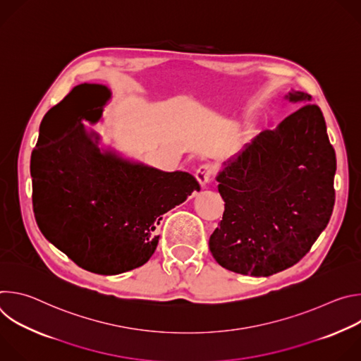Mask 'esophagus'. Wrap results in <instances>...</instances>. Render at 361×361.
Instances as JSON below:
<instances>
[{
    "mask_svg": "<svg viewBox=\"0 0 361 361\" xmlns=\"http://www.w3.org/2000/svg\"><path fill=\"white\" fill-rule=\"evenodd\" d=\"M195 177H197L198 183L201 184V187H205L210 183V180L213 177V166L212 164L200 166L198 170L195 171Z\"/></svg>",
    "mask_w": 361,
    "mask_h": 361,
    "instance_id": "1",
    "label": "esophagus"
}]
</instances>
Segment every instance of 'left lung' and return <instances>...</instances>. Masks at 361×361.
<instances>
[{
	"label": "left lung",
	"instance_id": "obj_1",
	"mask_svg": "<svg viewBox=\"0 0 361 361\" xmlns=\"http://www.w3.org/2000/svg\"><path fill=\"white\" fill-rule=\"evenodd\" d=\"M304 104L274 130H264L223 164L216 180L224 200L209 245L234 273L269 277L310 251L334 207L336 152L312 95L291 90Z\"/></svg>",
	"mask_w": 361,
	"mask_h": 361
}]
</instances>
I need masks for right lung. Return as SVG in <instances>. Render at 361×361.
Returning a JSON list of instances; mask_svg holds the SVG:
<instances>
[{"mask_svg":"<svg viewBox=\"0 0 361 361\" xmlns=\"http://www.w3.org/2000/svg\"><path fill=\"white\" fill-rule=\"evenodd\" d=\"M111 98L102 84H80L49 111L67 113L66 135L31 154L32 205L44 237L81 269L116 276L145 264L163 214L200 191L194 176L161 171L101 148L95 124Z\"/></svg>","mask_w":361,"mask_h":361,"instance_id":"obj_1","label":"right lung"}]
</instances>
